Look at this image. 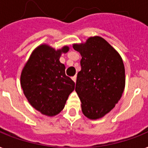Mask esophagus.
<instances>
[{
	"mask_svg": "<svg viewBox=\"0 0 148 148\" xmlns=\"http://www.w3.org/2000/svg\"><path fill=\"white\" fill-rule=\"evenodd\" d=\"M71 79L73 80V81H74V82H76V80H77V76H74V77H72Z\"/></svg>",
	"mask_w": 148,
	"mask_h": 148,
	"instance_id": "1",
	"label": "esophagus"
}]
</instances>
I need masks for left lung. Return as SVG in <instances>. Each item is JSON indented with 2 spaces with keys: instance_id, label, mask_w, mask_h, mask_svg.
<instances>
[{
  "instance_id": "8db88e82",
  "label": "left lung",
  "mask_w": 148,
  "mask_h": 148,
  "mask_svg": "<svg viewBox=\"0 0 148 148\" xmlns=\"http://www.w3.org/2000/svg\"><path fill=\"white\" fill-rule=\"evenodd\" d=\"M73 47L82 58L75 88L82 112L90 120L101 118L114 108L124 92L123 60L119 53L99 36L90 37L84 43L74 44Z\"/></svg>"
}]
</instances>
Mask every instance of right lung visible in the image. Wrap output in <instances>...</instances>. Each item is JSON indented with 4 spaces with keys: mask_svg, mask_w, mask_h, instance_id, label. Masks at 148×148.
<instances>
[{
    "mask_svg": "<svg viewBox=\"0 0 148 148\" xmlns=\"http://www.w3.org/2000/svg\"><path fill=\"white\" fill-rule=\"evenodd\" d=\"M68 46L55 50L47 44L36 47L21 74V86L29 103L42 114L53 117L64 109L75 84L60 62Z\"/></svg>",
    "mask_w": 148,
    "mask_h": 148,
    "instance_id": "1",
    "label": "right lung"
}]
</instances>
